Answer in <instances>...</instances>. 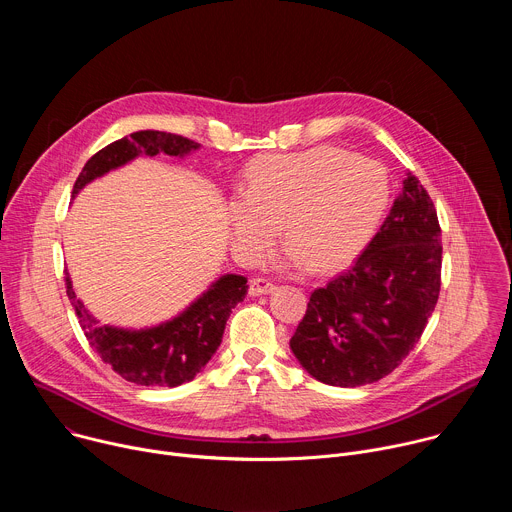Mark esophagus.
<instances>
[{"label":"esophagus","mask_w":512,"mask_h":512,"mask_svg":"<svg viewBox=\"0 0 512 512\" xmlns=\"http://www.w3.org/2000/svg\"><path fill=\"white\" fill-rule=\"evenodd\" d=\"M275 289V285L269 281V279H263V277H253L249 281V296L257 298V296H267L271 294V291Z\"/></svg>","instance_id":"esophagus-1"}]
</instances>
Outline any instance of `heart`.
I'll return each instance as SVG.
<instances>
[{"label": "heart", "instance_id": "b5f03b06", "mask_svg": "<svg viewBox=\"0 0 512 512\" xmlns=\"http://www.w3.org/2000/svg\"><path fill=\"white\" fill-rule=\"evenodd\" d=\"M389 196L379 162L338 148L261 156L249 164L243 192L229 200L231 245L243 261H259L281 225V263L338 269L371 241Z\"/></svg>", "mask_w": 512, "mask_h": 512}]
</instances>
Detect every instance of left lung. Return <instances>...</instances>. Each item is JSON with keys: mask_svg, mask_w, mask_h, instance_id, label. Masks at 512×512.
<instances>
[{"mask_svg": "<svg viewBox=\"0 0 512 512\" xmlns=\"http://www.w3.org/2000/svg\"><path fill=\"white\" fill-rule=\"evenodd\" d=\"M435 206L407 172L381 231L354 265L310 296L289 348L320 383L360 387L393 373L419 342L442 285Z\"/></svg>", "mask_w": 512, "mask_h": 512, "instance_id": "obj_1", "label": "left lung"}]
</instances>
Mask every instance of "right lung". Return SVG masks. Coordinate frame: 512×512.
I'll return each instance as SVG.
<instances>
[{
  "instance_id": "add662e5",
  "label": "right lung",
  "mask_w": 512,
  "mask_h": 512,
  "mask_svg": "<svg viewBox=\"0 0 512 512\" xmlns=\"http://www.w3.org/2000/svg\"><path fill=\"white\" fill-rule=\"evenodd\" d=\"M200 143L182 135L141 129L121 137L97 152L79 174L72 198L97 178L145 156L186 158ZM66 296L77 312L81 328L93 350L125 381L143 387H178L204 371L206 362L223 342V332L233 308L247 296V277L225 273L174 318L145 326L123 328L101 324L77 298L66 273Z\"/></svg>"
}]
</instances>
